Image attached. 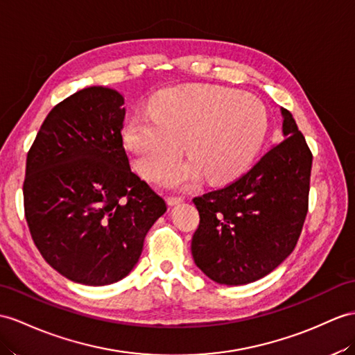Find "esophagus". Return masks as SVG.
Returning <instances> with one entry per match:
<instances>
[{"label":"esophagus","instance_id":"34e87169","mask_svg":"<svg viewBox=\"0 0 355 355\" xmlns=\"http://www.w3.org/2000/svg\"><path fill=\"white\" fill-rule=\"evenodd\" d=\"M185 200L184 197H180V196H168L167 197V202H168V205H171V206H175V205H178V203H182Z\"/></svg>","mask_w":355,"mask_h":355}]
</instances>
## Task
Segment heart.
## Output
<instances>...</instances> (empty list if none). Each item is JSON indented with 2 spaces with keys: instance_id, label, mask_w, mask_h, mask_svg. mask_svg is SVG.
<instances>
[{
  "instance_id": "1",
  "label": "heart",
  "mask_w": 355,
  "mask_h": 355,
  "mask_svg": "<svg viewBox=\"0 0 355 355\" xmlns=\"http://www.w3.org/2000/svg\"><path fill=\"white\" fill-rule=\"evenodd\" d=\"M263 103L248 93L214 85H180L166 90L152 114H138L123 132L125 149L146 179H155L175 161L182 144L191 161L161 176L166 187L193 182L200 173L211 182L238 176L266 134Z\"/></svg>"
}]
</instances>
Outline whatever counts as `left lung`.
Masks as SVG:
<instances>
[{
    "instance_id": "left-lung-1",
    "label": "left lung",
    "mask_w": 355,
    "mask_h": 355,
    "mask_svg": "<svg viewBox=\"0 0 355 355\" xmlns=\"http://www.w3.org/2000/svg\"><path fill=\"white\" fill-rule=\"evenodd\" d=\"M283 140L245 175L193 198L200 223L191 241L196 265L211 280L239 286L265 277L297 245L309 209L312 152L282 108Z\"/></svg>"
}]
</instances>
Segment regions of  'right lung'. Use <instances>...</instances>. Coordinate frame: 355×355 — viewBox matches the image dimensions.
<instances>
[{
	"label": "right lung",
	"instance_id": "1",
	"mask_svg": "<svg viewBox=\"0 0 355 355\" xmlns=\"http://www.w3.org/2000/svg\"><path fill=\"white\" fill-rule=\"evenodd\" d=\"M123 103L108 87L73 93L49 111L27 155L24 209L34 244L55 271L89 286L126 277L167 211L131 170Z\"/></svg>",
	"mask_w": 355,
	"mask_h": 355
}]
</instances>
